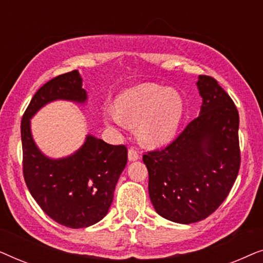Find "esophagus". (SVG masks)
<instances>
[{"instance_id":"esophagus-1","label":"esophagus","mask_w":263,"mask_h":263,"mask_svg":"<svg viewBox=\"0 0 263 263\" xmlns=\"http://www.w3.org/2000/svg\"><path fill=\"white\" fill-rule=\"evenodd\" d=\"M139 158H140V156H139L138 151H136L135 148H129V151H128L129 161H135V160H138Z\"/></svg>"}]
</instances>
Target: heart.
Wrapping results in <instances>:
<instances>
[{"mask_svg":"<svg viewBox=\"0 0 263 263\" xmlns=\"http://www.w3.org/2000/svg\"><path fill=\"white\" fill-rule=\"evenodd\" d=\"M116 110L104 107L107 124H138V135L147 146H159L175 135L183 116V100L175 89L154 82L133 86L118 95Z\"/></svg>","mask_w":263,"mask_h":263,"instance_id":"b5f03b06","label":"heart"}]
</instances>
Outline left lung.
I'll list each match as a JSON object with an SVG mask.
<instances>
[{
  "instance_id": "obj_1",
  "label": "left lung",
  "mask_w": 263,
  "mask_h": 263,
  "mask_svg": "<svg viewBox=\"0 0 263 263\" xmlns=\"http://www.w3.org/2000/svg\"><path fill=\"white\" fill-rule=\"evenodd\" d=\"M200 115L171 145L143 154L148 193L160 217L178 224L206 219L229 195L240 165L239 116L213 78L200 75Z\"/></svg>"
}]
</instances>
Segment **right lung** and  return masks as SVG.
<instances>
[{"mask_svg": "<svg viewBox=\"0 0 263 263\" xmlns=\"http://www.w3.org/2000/svg\"><path fill=\"white\" fill-rule=\"evenodd\" d=\"M87 99L80 73L69 71L35 92L21 121L27 188L50 218L70 229L88 228L107 214L117 181L127 164V148L87 134L73 154L55 159L38 148L32 136L31 120L49 103L67 100L85 104Z\"/></svg>", "mask_w": 263, "mask_h": 263, "instance_id": "right-lung-1", "label": "right lung"}]
</instances>
